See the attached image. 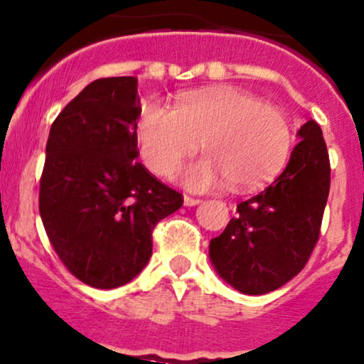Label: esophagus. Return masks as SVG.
Masks as SVG:
<instances>
[{
	"label": "esophagus",
	"mask_w": 364,
	"mask_h": 364,
	"mask_svg": "<svg viewBox=\"0 0 364 364\" xmlns=\"http://www.w3.org/2000/svg\"><path fill=\"white\" fill-rule=\"evenodd\" d=\"M198 203H200V198H193V197H188V195H185V205L186 207L198 205Z\"/></svg>",
	"instance_id": "1"
}]
</instances>
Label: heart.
Segmentation results:
<instances>
[{
	"label": "heart",
	"instance_id": "1",
	"mask_svg": "<svg viewBox=\"0 0 364 364\" xmlns=\"http://www.w3.org/2000/svg\"><path fill=\"white\" fill-rule=\"evenodd\" d=\"M139 155L162 178L202 149L209 155L186 167L185 186L205 191L230 181L247 191L267 185L289 161L292 126L277 107L235 87L178 97L174 110L149 103L138 119Z\"/></svg>",
	"mask_w": 364,
	"mask_h": 364
}]
</instances>
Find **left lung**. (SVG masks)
Masks as SVG:
<instances>
[{"label":"left lung","mask_w":364,"mask_h":364,"mask_svg":"<svg viewBox=\"0 0 364 364\" xmlns=\"http://www.w3.org/2000/svg\"><path fill=\"white\" fill-rule=\"evenodd\" d=\"M297 136L283 173L238 203L237 218L209 243L219 277L242 294L262 295L290 282L319 238L330 191L328 150L313 119Z\"/></svg>","instance_id":"left-lung-1"}]
</instances>
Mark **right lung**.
Masks as SVG:
<instances>
[{
	"label": "right lung",
	"instance_id": "1",
	"mask_svg": "<svg viewBox=\"0 0 364 364\" xmlns=\"http://www.w3.org/2000/svg\"><path fill=\"white\" fill-rule=\"evenodd\" d=\"M136 77L87 85L51 124L39 214L63 266L95 289H117L149 262L155 225L183 195L138 157Z\"/></svg>",
	"mask_w": 364,
	"mask_h": 364
}]
</instances>
